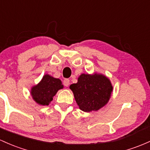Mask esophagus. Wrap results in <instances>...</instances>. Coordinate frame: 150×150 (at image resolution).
Here are the masks:
<instances>
[{"label":"esophagus","mask_w":150,"mask_h":150,"mask_svg":"<svg viewBox=\"0 0 150 150\" xmlns=\"http://www.w3.org/2000/svg\"><path fill=\"white\" fill-rule=\"evenodd\" d=\"M63 84L65 86L68 87L69 85H70V80H69L68 79H65V80H63Z\"/></svg>","instance_id":"esophagus-1"}]
</instances>
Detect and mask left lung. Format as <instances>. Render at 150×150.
I'll use <instances>...</instances> for the list:
<instances>
[{
	"instance_id": "obj_1",
	"label": "left lung",
	"mask_w": 150,
	"mask_h": 150,
	"mask_svg": "<svg viewBox=\"0 0 150 150\" xmlns=\"http://www.w3.org/2000/svg\"><path fill=\"white\" fill-rule=\"evenodd\" d=\"M79 108L86 112L97 111L109 101L112 92L110 80L102 74H82L78 83L70 85Z\"/></svg>"
}]
</instances>
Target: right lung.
Instances as JSON below:
<instances>
[{"instance_id": "1", "label": "right lung", "mask_w": 150, "mask_h": 150, "mask_svg": "<svg viewBox=\"0 0 150 150\" xmlns=\"http://www.w3.org/2000/svg\"><path fill=\"white\" fill-rule=\"evenodd\" d=\"M62 88L63 85L60 79L46 74L40 83L31 88L30 94L38 104L48 105L57 92Z\"/></svg>"}]
</instances>
